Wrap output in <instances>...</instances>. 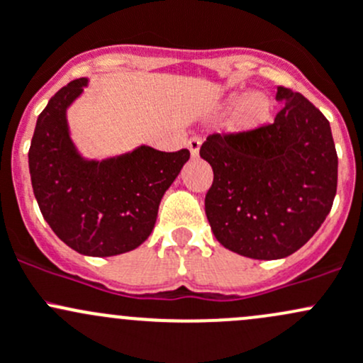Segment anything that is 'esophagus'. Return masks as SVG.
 I'll list each match as a JSON object with an SVG mask.
<instances>
[{"mask_svg":"<svg viewBox=\"0 0 363 363\" xmlns=\"http://www.w3.org/2000/svg\"><path fill=\"white\" fill-rule=\"evenodd\" d=\"M186 147H189L190 154H192V157H197L199 155V150H201V138H192V140L186 143Z\"/></svg>","mask_w":363,"mask_h":363,"instance_id":"34e87169","label":"esophagus"}]
</instances>
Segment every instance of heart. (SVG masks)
<instances>
[{"mask_svg": "<svg viewBox=\"0 0 363 363\" xmlns=\"http://www.w3.org/2000/svg\"><path fill=\"white\" fill-rule=\"evenodd\" d=\"M227 108L233 110L229 127L234 133H253L271 118V101L262 92L234 96Z\"/></svg>", "mask_w": 363, "mask_h": 363, "instance_id": "obj_1", "label": "heart"}]
</instances>
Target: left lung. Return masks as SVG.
Masks as SVG:
<instances>
[{"mask_svg":"<svg viewBox=\"0 0 363 363\" xmlns=\"http://www.w3.org/2000/svg\"><path fill=\"white\" fill-rule=\"evenodd\" d=\"M281 110L253 133L213 134L201 157L213 167L204 199L216 241L257 260L285 259L330 213L337 154L330 124L298 92L278 87Z\"/></svg>","mask_w":363,"mask_h":363,"instance_id":"8db88e82","label":"left lung"}]
</instances>
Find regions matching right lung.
I'll return each mask as SVG.
<instances>
[{"label": "right lung", "mask_w": 363, "mask_h": 363, "mask_svg": "<svg viewBox=\"0 0 363 363\" xmlns=\"http://www.w3.org/2000/svg\"><path fill=\"white\" fill-rule=\"evenodd\" d=\"M89 85L69 82L36 121L29 148L33 192L55 236L87 257H113L143 245L159 204L190 152L140 145L125 154L87 159L69 133L68 108Z\"/></svg>", "instance_id": "obj_1"}]
</instances>
